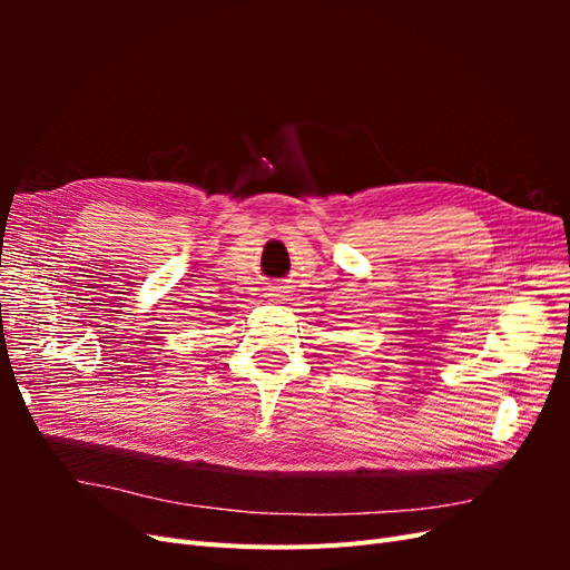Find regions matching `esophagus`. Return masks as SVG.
I'll return each mask as SVG.
<instances>
[{
  "label": "esophagus",
  "instance_id": "esophagus-1",
  "mask_svg": "<svg viewBox=\"0 0 570 570\" xmlns=\"http://www.w3.org/2000/svg\"><path fill=\"white\" fill-rule=\"evenodd\" d=\"M271 297H278V295H271Z\"/></svg>",
  "mask_w": 570,
  "mask_h": 570
}]
</instances>
